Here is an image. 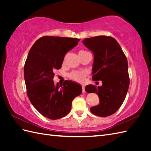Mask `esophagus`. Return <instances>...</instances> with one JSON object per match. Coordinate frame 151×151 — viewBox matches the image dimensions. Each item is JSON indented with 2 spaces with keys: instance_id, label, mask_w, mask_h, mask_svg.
Listing matches in <instances>:
<instances>
[{
  "instance_id": "34e87169",
  "label": "esophagus",
  "mask_w": 151,
  "mask_h": 151,
  "mask_svg": "<svg viewBox=\"0 0 151 151\" xmlns=\"http://www.w3.org/2000/svg\"><path fill=\"white\" fill-rule=\"evenodd\" d=\"M82 92L84 93L85 92V86H82Z\"/></svg>"
}]
</instances>
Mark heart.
I'll list each match as a JSON object with an SVG mask.
<instances>
[{
    "label": "heart",
    "instance_id": "b5f03b06",
    "mask_svg": "<svg viewBox=\"0 0 151 151\" xmlns=\"http://www.w3.org/2000/svg\"><path fill=\"white\" fill-rule=\"evenodd\" d=\"M87 51L86 50H80L78 54L79 56L82 54L84 53ZM88 75V73L85 70H73L68 74V78L73 81H75L78 83H83L85 81V78Z\"/></svg>",
    "mask_w": 151,
    "mask_h": 151
}]
</instances>
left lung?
Instances as JSON below:
<instances>
[{"mask_svg": "<svg viewBox=\"0 0 151 151\" xmlns=\"http://www.w3.org/2000/svg\"><path fill=\"white\" fill-rule=\"evenodd\" d=\"M82 42L94 54L92 78L102 83L100 87L90 84L85 88L86 92L95 93L99 98V104L91 107L90 111L99 117L110 116L121 107L129 89L127 57L119 44L112 37L86 38Z\"/></svg>", "mask_w": 151, "mask_h": 151, "instance_id": "8db88e82", "label": "left lung"}]
</instances>
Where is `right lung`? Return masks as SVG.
I'll list each match as a JSON object with an SVG mask.
<instances>
[{
  "mask_svg": "<svg viewBox=\"0 0 151 151\" xmlns=\"http://www.w3.org/2000/svg\"><path fill=\"white\" fill-rule=\"evenodd\" d=\"M80 39L43 36L32 47L24 67L27 95L34 107L50 119L68 114L74 99L82 93L79 84L65 81L63 85L53 82L55 69L62 67L65 54L77 45Z\"/></svg>",
  "mask_w": 151,
  "mask_h": 151,
  "instance_id": "1",
  "label": "right lung"
}]
</instances>
